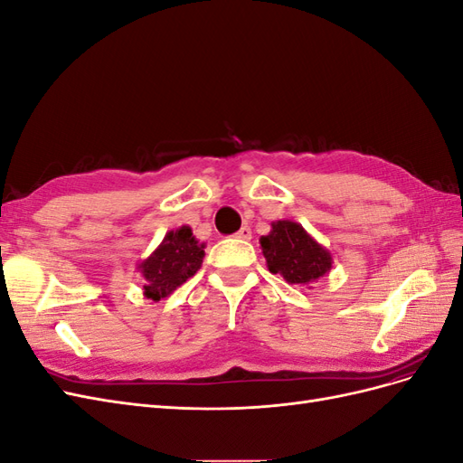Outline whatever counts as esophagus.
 <instances>
[{"mask_svg":"<svg viewBox=\"0 0 463 463\" xmlns=\"http://www.w3.org/2000/svg\"><path fill=\"white\" fill-rule=\"evenodd\" d=\"M237 237L243 241H249L250 240V228L249 226H243L240 232H237Z\"/></svg>","mask_w":463,"mask_h":463,"instance_id":"1","label":"esophagus"}]
</instances>
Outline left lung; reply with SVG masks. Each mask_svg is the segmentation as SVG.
Wrapping results in <instances>:
<instances>
[{
  "label": "left lung",
  "instance_id": "left-lung-1",
  "mask_svg": "<svg viewBox=\"0 0 463 463\" xmlns=\"http://www.w3.org/2000/svg\"><path fill=\"white\" fill-rule=\"evenodd\" d=\"M259 243L269 270L288 284L309 286L332 270L330 250L293 220L272 222L270 233L262 235Z\"/></svg>",
  "mask_w": 463,
  "mask_h": 463
}]
</instances>
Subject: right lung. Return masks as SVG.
I'll use <instances>...</instances> for the list:
<instances>
[{"mask_svg": "<svg viewBox=\"0 0 463 463\" xmlns=\"http://www.w3.org/2000/svg\"><path fill=\"white\" fill-rule=\"evenodd\" d=\"M204 247L189 226L167 232L162 243L137 264V270L145 278V298L152 301L165 299L197 274L204 259Z\"/></svg>", "mask_w": 463, "mask_h": 463, "instance_id": "obj_1", "label": "right lung"}]
</instances>
